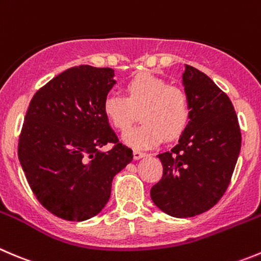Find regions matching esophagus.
<instances>
[{
  "label": "esophagus",
  "instance_id": "34e87169",
  "mask_svg": "<svg viewBox=\"0 0 261 261\" xmlns=\"http://www.w3.org/2000/svg\"><path fill=\"white\" fill-rule=\"evenodd\" d=\"M133 154H134V159H140L146 155V153H144V151H140V150H136V149H134Z\"/></svg>",
  "mask_w": 261,
  "mask_h": 261
}]
</instances>
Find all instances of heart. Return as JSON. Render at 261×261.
<instances>
[{
    "label": "heart",
    "instance_id": "obj_1",
    "mask_svg": "<svg viewBox=\"0 0 261 261\" xmlns=\"http://www.w3.org/2000/svg\"><path fill=\"white\" fill-rule=\"evenodd\" d=\"M125 95L110 94L103 113L116 130L125 133L138 120L143 123L127 131L123 140L134 148H151L163 139L179 138L190 121L187 93L150 72H141L125 84Z\"/></svg>",
    "mask_w": 261,
    "mask_h": 261
}]
</instances>
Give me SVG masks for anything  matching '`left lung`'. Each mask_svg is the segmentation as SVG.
Instances as JSON below:
<instances>
[{"instance_id": "left-lung-1", "label": "left lung", "mask_w": 261, "mask_h": 261, "mask_svg": "<svg viewBox=\"0 0 261 261\" xmlns=\"http://www.w3.org/2000/svg\"><path fill=\"white\" fill-rule=\"evenodd\" d=\"M182 82L190 121L178 144L158 154L163 176L150 196L164 213L189 218L213 208L226 192L241 149V130L231 99L208 75L186 65Z\"/></svg>"}]
</instances>
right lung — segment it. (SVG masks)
<instances>
[{"label":"right lung","instance_id":"1","mask_svg":"<svg viewBox=\"0 0 261 261\" xmlns=\"http://www.w3.org/2000/svg\"><path fill=\"white\" fill-rule=\"evenodd\" d=\"M113 84L110 67L80 65L53 77L30 100L17 155L35 198L58 218L82 222L99 213L113 177L133 159L103 113ZM107 143L113 148L99 152Z\"/></svg>","mask_w":261,"mask_h":261}]
</instances>
